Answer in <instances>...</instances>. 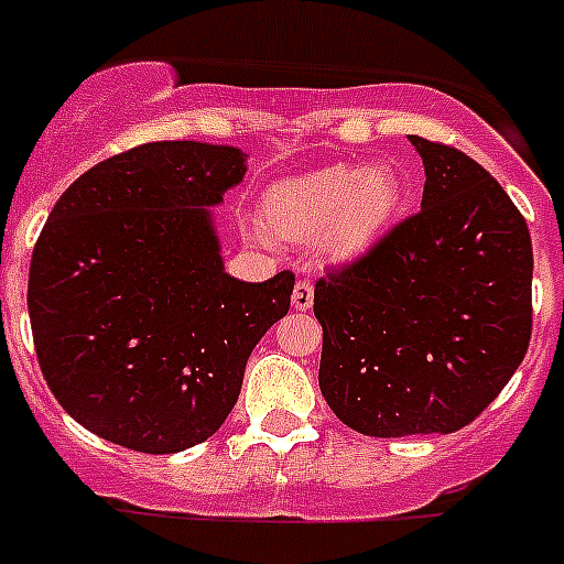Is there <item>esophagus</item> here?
Wrapping results in <instances>:
<instances>
[{
	"label": "esophagus",
	"instance_id": "obj_1",
	"mask_svg": "<svg viewBox=\"0 0 564 564\" xmlns=\"http://www.w3.org/2000/svg\"><path fill=\"white\" fill-rule=\"evenodd\" d=\"M312 301H315V286H312L310 278H301V281L295 283V290H292V306L306 312L312 306Z\"/></svg>",
	"mask_w": 564,
	"mask_h": 564
}]
</instances>
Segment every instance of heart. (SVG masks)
Returning <instances> with one entry per match:
<instances>
[{"label": "heart", "instance_id": "b5f03b06", "mask_svg": "<svg viewBox=\"0 0 564 564\" xmlns=\"http://www.w3.org/2000/svg\"><path fill=\"white\" fill-rule=\"evenodd\" d=\"M404 200V180L392 165L338 163L269 188L263 215L278 238L301 243L324 238L326 252L352 258L384 235Z\"/></svg>", "mask_w": 564, "mask_h": 564}]
</instances>
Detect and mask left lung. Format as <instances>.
I'll return each instance as SVG.
<instances>
[{"instance_id": "8db88e82", "label": "left lung", "mask_w": 564, "mask_h": 564, "mask_svg": "<svg viewBox=\"0 0 564 564\" xmlns=\"http://www.w3.org/2000/svg\"><path fill=\"white\" fill-rule=\"evenodd\" d=\"M421 209L315 283L318 384L376 438L453 433L505 390L533 329V246L522 212L465 151L410 134Z\"/></svg>"}]
</instances>
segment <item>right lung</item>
<instances>
[{
    "instance_id": "1",
    "label": "right lung",
    "mask_w": 564,
    "mask_h": 564,
    "mask_svg": "<svg viewBox=\"0 0 564 564\" xmlns=\"http://www.w3.org/2000/svg\"><path fill=\"white\" fill-rule=\"evenodd\" d=\"M243 151L145 143L77 177L33 246L28 312L65 413L137 453L220 430L254 344L290 312L295 274L224 272L206 206L243 180Z\"/></svg>"
}]
</instances>
